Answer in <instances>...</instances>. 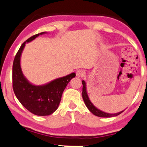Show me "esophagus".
Returning a JSON list of instances; mask_svg holds the SVG:
<instances>
[{
    "instance_id": "obj_1",
    "label": "esophagus",
    "mask_w": 147,
    "mask_h": 147,
    "mask_svg": "<svg viewBox=\"0 0 147 147\" xmlns=\"http://www.w3.org/2000/svg\"><path fill=\"white\" fill-rule=\"evenodd\" d=\"M85 74V71L83 69H78L76 71V76L78 78H82Z\"/></svg>"
}]
</instances>
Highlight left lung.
Here are the masks:
<instances>
[{
	"label": "left lung",
	"instance_id": "left-lung-1",
	"mask_svg": "<svg viewBox=\"0 0 147 147\" xmlns=\"http://www.w3.org/2000/svg\"><path fill=\"white\" fill-rule=\"evenodd\" d=\"M82 84H83V91H82L83 99H84V103L86 104V107H88V109L89 110V111L92 113L94 115L100 117H115V116L121 114V113L124 111H122L117 113L111 114V113H109L102 111L101 110L97 109V108L95 107V106H94V105H93L92 103H91V101L89 98L88 92H87L86 83L84 80L82 81Z\"/></svg>",
	"mask_w": 147,
	"mask_h": 147
}]
</instances>
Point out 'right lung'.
Here are the masks:
<instances>
[{"label": "right lung", "mask_w": 147, "mask_h": 147, "mask_svg": "<svg viewBox=\"0 0 147 147\" xmlns=\"http://www.w3.org/2000/svg\"><path fill=\"white\" fill-rule=\"evenodd\" d=\"M46 33L47 32H43L38 34L24 42L17 52L12 66V86L16 97L27 110L38 116L49 115L56 111L63 90L70 80L76 77L74 72L46 84L36 86L31 84L24 76L20 66V58L25 44Z\"/></svg>", "instance_id": "right-lung-1"}]
</instances>
